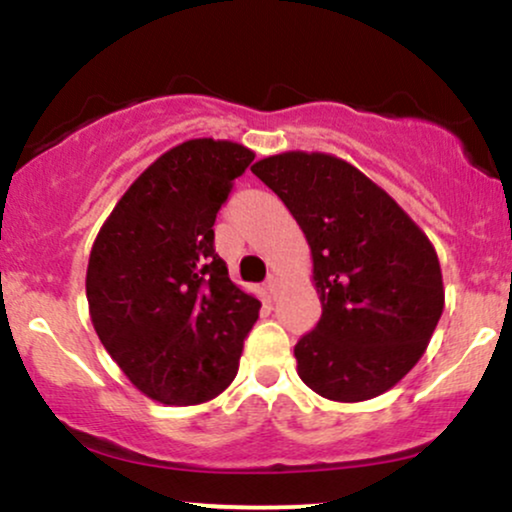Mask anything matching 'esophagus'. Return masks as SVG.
<instances>
[{"instance_id":"esophagus-1","label":"esophagus","mask_w":512,"mask_h":512,"mask_svg":"<svg viewBox=\"0 0 512 512\" xmlns=\"http://www.w3.org/2000/svg\"><path fill=\"white\" fill-rule=\"evenodd\" d=\"M264 289H267L269 298H276V293L281 289V279L276 274H269L267 281H264Z\"/></svg>"}]
</instances>
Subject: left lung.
Listing matches in <instances>:
<instances>
[{"label":"left lung","mask_w":512,"mask_h":512,"mask_svg":"<svg viewBox=\"0 0 512 512\" xmlns=\"http://www.w3.org/2000/svg\"><path fill=\"white\" fill-rule=\"evenodd\" d=\"M252 173L286 204L313 255L322 315L293 349L298 375L332 402L383 395L419 363L443 315L436 248L342 158L286 151Z\"/></svg>","instance_id":"8db88e82"}]
</instances>
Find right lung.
<instances>
[{
	"mask_svg": "<svg viewBox=\"0 0 512 512\" xmlns=\"http://www.w3.org/2000/svg\"><path fill=\"white\" fill-rule=\"evenodd\" d=\"M252 154L190 139L129 185L86 269L93 330L129 383L161 404H202L238 373L260 301L228 279L214 221Z\"/></svg>",
	"mask_w": 512,
	"mask_h": 512,
	"instance_id": "add662e5",
	"label": "right lung"
}]
</instances>
